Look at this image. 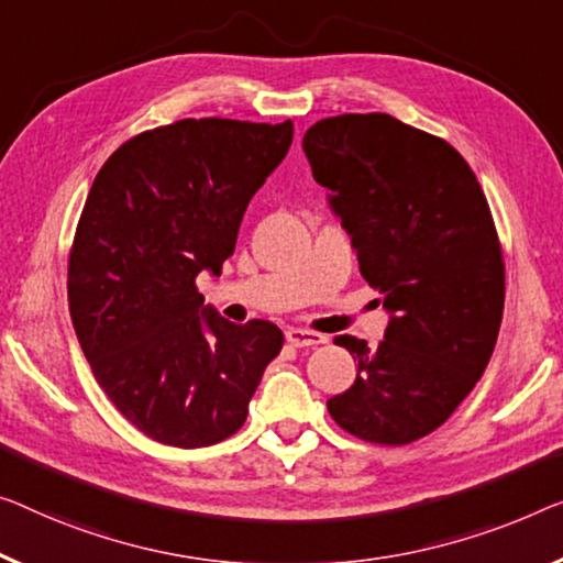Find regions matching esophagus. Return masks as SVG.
<instances>
[{"label":"esophagus","instance_id":"obj_1","mask_svg":"<svg viewBox=\"0 0 563 563\" xmlns=\"http://www.w3.org/2000/svg\"><path fill=\"white\" fill-rule=\"evenodd\" d=\"M285 339H288L290 346H296V349L316 346V343H325L323 333L308 331V329H288V331H285Z\"/></svg>","mask_w":563,"mask_h":563}]
</instances>
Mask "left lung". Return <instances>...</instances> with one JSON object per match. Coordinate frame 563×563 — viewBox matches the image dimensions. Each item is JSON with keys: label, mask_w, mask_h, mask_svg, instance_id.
I'll list each match as a JSON object with an SVG mask.
<instances>
[{"label": "left lung", "mask_w": 563, "mask_h": 563, "mask_svg": "<svg viewBox=\"0 0 563 563\" xmlns=\"http://www.w3.org/2000/svg\"><path fill=\"white\" fill-rule=\"evenodd\" d=\"M303 151L391 313L379 346L335 339L358 372L329 412L358 440L409 444L455 412L496 349L506 265L488 199L448 141L387 113L318 121Z\"/></svg>", "instance_id": "obj_1"}]
</instances>
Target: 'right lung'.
<instances>
[{"mask_svg":"<svg viewBox=\"0 0 563 563\" xmlns=\"http://www.w3.org/2000/svg\"><path fill=\"white\" fill-rule=\"evenodd\" d=\"M290 141V121L184 119L125 141L90 187L67 260L70 318L100 389L151 440H228L280 354L278 325L224 321L197 275H220Z\"/></svg>","mask_w":563,"mask_h":563,"instance_id":"obj_1","label":"right lung"}]
</instances>
